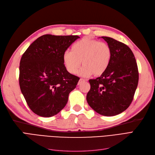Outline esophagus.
I'll use <instances>...</instances> for the list:
<instances>
[{"label":"esophagus","instance_id":"34e87169","mask_svg":"<svg viewBox=\"0 0 155 155\" xmlns=\"http://www.w3.org/2000/svg\"><path fill=\"white\" fill-rule=\"evenodd\" d=\"M84 81H85V79H79V82H78V85H81V83H83V82H84Z\"/></svg>","mask_w":155,"mask_h":155}]
</instances>
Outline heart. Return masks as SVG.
<instances>
[{"label":"heart","instance_id":"heart-1","mask_svg":"<svg viewBox=\"0 0 155 155\" xmlns=\"http://www.w3.org/2000/svg\"><path fill=\"white\" fill-rule=\"evenodd\" d=\"M112 57V51L109 45L97 40L85 37L75 43L71 51H65L63 61L66 70L70 74L77 72L82 77L100 76L105 72Z\"/></svg>","mask_w":155,"mask_h":155}]
</instances>
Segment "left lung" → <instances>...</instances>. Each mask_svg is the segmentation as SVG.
<instances>
[{"label": "left lung", "instance_id": "obj_1", "mask_svg": "<svg viewBox=\"0 0 155 155\" xmlns=\"http://www.w3.org/2000/svg\"><path fill=\"white\" fill-rule=\"evenodd\" d=\"M101 38L110 46L111 60L104 74L89 80L91 89L87 101L98 114L113 116L125 110L132 102L138 86V70L129 46L111 37Z\"/></svg>", "mask_w": 155, "mask_h": 155}]
</instances>
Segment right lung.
I'll list each match as a JSON object with an SVG mask.
<instances>
[{
    "instance_id": "1",
    "label": "right lung",
    "mask_w": 155,
    "mask_h": 155,
    "mask_svg": "<svg viewBox=\"0 0 155 155\" xmlns=\"http://www.w3.org/2000/svg\"><path fill=\"white\" fill-rule=\"evenodd\" d=\"M78 35L46 34L37 38L23 54L19 85L28 105L42 117L53 116L67 105L79 78L68 72L63 55Z\"/></svg>"
}]
</instances>
